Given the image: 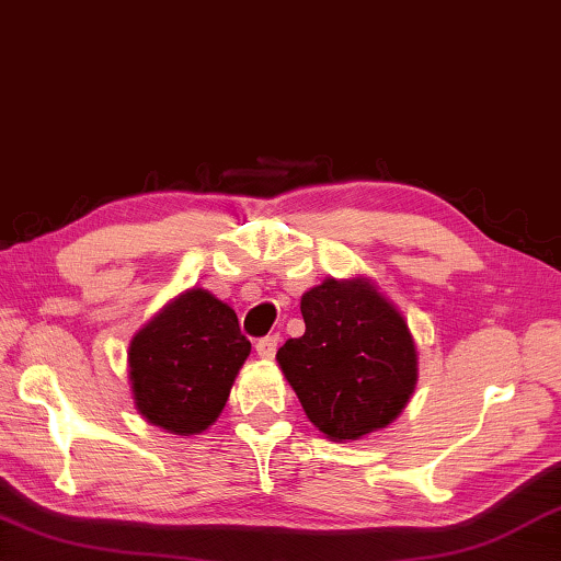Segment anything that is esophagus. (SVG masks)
Here are the masks:
<instances>
[{
    "mask_svg": "<svg viewBox=\"0 0 561 561\" xmlns=\"http://www.w3.org/2000/svg\"><path fill=\"white\" fill-rule=\"evenodd\" d=\"M254 348H257L260 358H264V360L274 358V353H277V348H279V335H277V333L264 335V339H260L257 345H254Z\"/></svg>",
    "mask_w": 561,
    "mask_h": 561,
    "instance_id": "34e87169",
    "label": "esophagus"
}]
</instances>
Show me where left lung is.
<instances>
[{"instance_id": "left-lung-1", "label": "left lung", "mask_w": 561, "mask_h": 561, "mask_svg": "<svg viewBox=\"0 0 561 561\" xmlns=\"http://www.w3.org/2000/svg\"><path fill=\"white\" fill-rule=\"evenodd\" d=\"M307 331L277 351L309 422L333 442L385 430L410 402L416 345L370 279H323L301 297Z\"/></svg>"}]
</instances>
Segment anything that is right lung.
I'll use <instances>...</instances> for the list:
<instances>
[{"mask_svg":"<svg viewBox=\"0 0 561 561\" xmlns=\"http://www.w3.org/2000/svg\"><path fill=\"white\" fill-rule=\"evenodd\" d=\"M248 355L228 304L206 289L179 294L129 343L137 412L171 434H201L218 420Z\"/></svg>","mask_w":561,"mask_h":561,"instance_id":"add662e5","label":"right lung"}]
</instances>
